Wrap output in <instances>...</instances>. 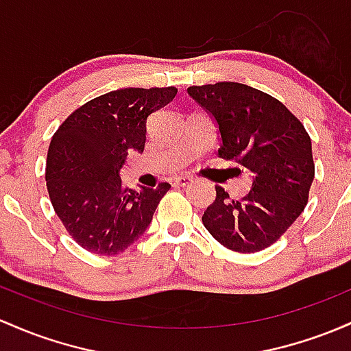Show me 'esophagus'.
<instances>
[{
	"instance_id": "1",
	"label": "esophagus",
	"mask_w": 351,
	"mask_h": 351,
	"mask_svg": "<svg viewBox=\"0 0 351 351\" xmlns=\"http://www.w3.org/2000/svg\"><path fill=\"white\" fill-rule=\"evenodd\" d=\"M193 182V178L188 175H183V176H176L175 178V184H180V186H186L188 183Z\"/></svg>"
}]
</instances>
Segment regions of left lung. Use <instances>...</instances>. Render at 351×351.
<instances>
[{
	"mask_svg": "<svg viewBox=\"0 0 351 351\" xmlns=\"http://www.w3.org/2000/svg\"><path fill=\"white\" fill-rule=\"evenodd\" d=\"M186 91L217 121L218 155L253 176L252 190L241 199H232L217 184V198L203 213V225L233 252L268 248L308 203L315 178L310 134L282 101L256 88L221 82Z\"/></svg>",
	"mask_w": 351,
	"mask_h": 351,
	"instance_id": "8db88e82",
	"label": "left lung"
}]
</instances>
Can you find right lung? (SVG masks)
<instances>
[{
    "mask_svg": "<svg viewBox=\"0 0 351 351\" xmlns=\"http://www.w3.org/2000/svg\"><path fill=\"white\" fill-rule=\"evenodd\" d=\"M178 90L123 88L73 111L53 134L46 160V188L69 237L96 255H118L152 223L158 203L171 188L134 191L119 169L128 152H143L146 119L168 105Z\"/></svg>",
    "mask_w": 351,
    "mask_h": 351,
    "instance_id": "add662e5",
    "label": "right lung"
}]
</instances>
